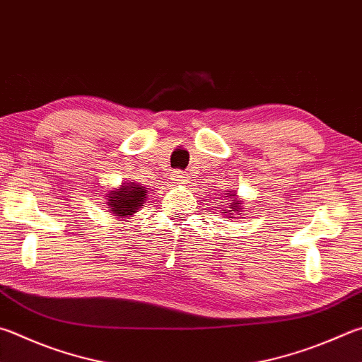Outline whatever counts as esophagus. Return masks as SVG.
<instances>
[{
    "mask_svg": "<svg viewBox=\"0 0 362 362\" xmlns=\"http://www.w3.org/2000/svg\"><path fill=\"white\" fill-rule=\"evenodd\" d=\"M173 180L174 183H188V174L182 173V170H174Z\"/></svg>",
    "mask_w": 362,
    "mask_h": 362,
    "instance_id": "esophagus-1",
    "label": "esophagus"
}]
</instances>
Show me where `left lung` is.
Masks as SVG:
<instances>
[{
	"mask_svg": "<svg viewBox=\"0 0 362 362\" xmlns=\"http://www.w3.org/2000/svg\"><path fill=\"white\" fill-rule=\"evenodd\" d=\"M229 194V193H228ZM229 198H231V207H229V210H223V214H225V215H228V218H234V216H233V212H240V210H242V206H240V204H242V201H239L238 198H235V194L233 193V194H229Z\"/></svg>",
	"mask_w": 362,
	"mask_h": 362,
	"instance_id": "1",
	"label": "left lung"
}]
</instances>
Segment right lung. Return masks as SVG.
Masks as SVG:
<instances>
[{
  "mask_svg": "<svg viewBox=\"0 0 362 362\" xmlns=\"http://www.w3.org/2000/svg\"><path fill=\"white\" fill-rule=\"evenodd\" d=\"M147 189L137 183H123L120 188L107 193V206L117 218L134 215L146 201Z\"/></svg>",
  "mask_w": 362,
  "mask_h": 362,
  "instance_id": "add662e5",
  "label": "right lung"
}]
</instances>
